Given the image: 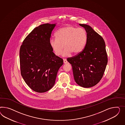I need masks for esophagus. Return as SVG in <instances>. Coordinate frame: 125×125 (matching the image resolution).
Returning <instances> with one entry per match:
<instances>
[{
	"label": "esophagus",
	"instance_id": "1",
	"mask_svg": "<svg viewBox=\"0 0 125 125\" xmlns=\"http://www.w3.org/2000/svg\"><path fill=\"white\" fill-rule=\"evenodd\" d=\"M63 62H64V64H67L68 63L67 61L66 60H65V59H64L63 60Z\"/></svg>",
	"mask_w": 125,
	"mask_h": 125
}]
</instances>
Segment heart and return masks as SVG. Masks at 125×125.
<instances>
[{"instance_id":"obj_1","label":"heart","mask_w":125,"mask_h":125,"mask_svg":"<svg viewBox=\"0 0 125 125\" xmlns=\"http://www.w3.org/2000/svg\"><path fill=\"white\" fill-rule=\"evenodd\" d=\"M55 35L56 38L50 39V46L55 54L60 55L64 45L62 55L64 57L69 56L72 53H80L84 49L87 41V34L84 29L71 25L60 29Z\"/></svg>"}]
</instances>
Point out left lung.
Instances as JSON below:
<instances>
[{
    "mask_svg": "<svg viewBox=\"0 0 125 125\" xmlns=\"http://www.w3.org/2000/svg\"><path fill=\"white\" fill-rule=\"evenodd\" d=\"M85 29L87 41L83 51L68 59L75 82L84 88L94 86L101 81L107 64L105 41L90 26L79 24Z\"/></svg>",
    "mask_w": 125,
    "mask_h": 125,
    "instance_id": "obj_1",
    "label": "left lung"
}]
</instances>
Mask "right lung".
I'll return each instance as SVG.
<instances>
[{
    "label": "right lung",
    "instance_id": "obj_1",
    "mask_svg": "<svg viewBox=\"0 0 125 125\" xmlns=\"http://www.w3.org/2000/svg\"><path fill=\"white\" fill-rule=\"evenodd\" d=\"M56 24L36 27L24 40L20 51L21 74L34 91L43 93L55 83L63 61L54 54L50 44L51 34Z\"/></svg>",
    "mask_w": 125,
    "mask_h": 125
}]
</instances>
